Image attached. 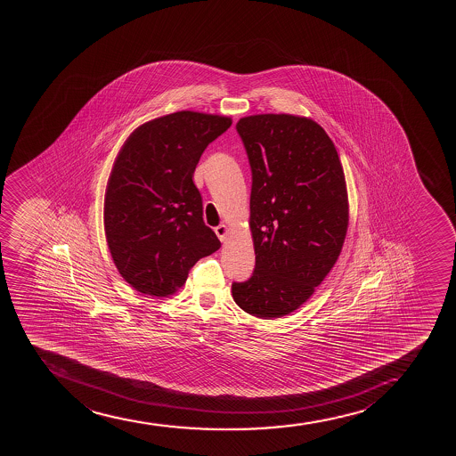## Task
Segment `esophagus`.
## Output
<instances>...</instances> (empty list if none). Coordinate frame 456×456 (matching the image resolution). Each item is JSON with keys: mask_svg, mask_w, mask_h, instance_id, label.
<instances>
[{"mask_svg": "<svg viewBox=\"0 0 456 456\" xmlns=\"http://www.w3.org/2000/svg\"><path fill=\"white\" fill-rule=\"evenodd\" d=\"M215 232L217 234V237H219L220 241L226 240V236H228V228H226V225L222 224V225L216 226Z\"/></svg>", "mask_w": 456, "mask_h": 456, "instance_id": "esophagus-1", "label": "esophagus"}]
</instances>
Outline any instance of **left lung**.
Segmentation results:
<instances>
[{"label":"left lung","mask_w":456,"mask_h":456,"mask_svg":"<svg viewBox=\"0 0 456 456\" xmlns=\"http://www.w3.org/2000/svg\"><path fill=\"white\" fill-rule=\"evenodd\" d=\"M236 129L251 166L256 269L231 292L247 314L281 318L314 295L342 251L346 176L335 144L316 121L260 114L243 117Z\"/></svg>","instance_id":"8db88e82"}]
</instances>
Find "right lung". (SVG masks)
Here are the masks:
<instances>
[{"instance_id": "1", "label": "right lung", "mask_w": 456, "mask_h": 456, "mask_svg": "<svg viewBox=\"0 0 456 456\" xmlns=\"http://www.w3.org/2000/svg\"><path fill=\"white\" fill-rule=\"evenodd\" d=\"M230 117L179 110L136 127L121 147L105 194V234L121 277L168 297L202 256L220 248L202 219L194 168Z\"/></svg>"}]
</instances>
